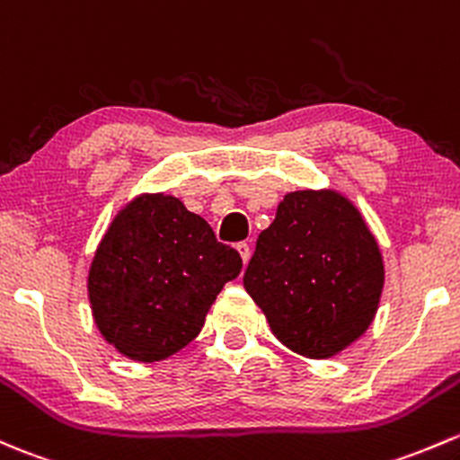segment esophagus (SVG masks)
Masks as SVG:
<instances>
[{
    "label": "esophagus",
    "mask_w": 460,
    "mask_h": 460,
    "mask_svg": "<svg viewBox=\"0 0 460 460\" xmlns=\"http://www.w3.org/2000/svg\"><path fill=\"white\" fill-rule=\"evenodd\" d=\"M235 249H238V253H240V258H243V262L244 264L249 262V258H251V246H249V243H238V246H235Z\"/></svg>",
    "instance_id": "1"
}]
</instances>
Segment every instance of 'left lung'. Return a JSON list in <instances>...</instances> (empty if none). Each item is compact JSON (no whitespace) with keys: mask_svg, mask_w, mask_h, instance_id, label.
<instances>
[{"mask_svg":"<svg viewBox=\"0 0 460 460\" xmlns=\"http://www.w3.org/2000/svg\"><path fill=\"white\" fill-rule=\"evenodd\" d=\"M244 288L284 346L326 359L370 326L384 262L352 202L335 191H293L260 234Z\"/></svg>","mask_w":460,"mask_h":460,"instance_id":"8db88e82","label":"left lung"}]
</instances>
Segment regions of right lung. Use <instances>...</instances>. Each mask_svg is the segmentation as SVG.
Returning <instances> with one entry per match:
<instances>
[{"mask_svg":"<svg viewBox=\"0 0 460 460\" xmlns=\"http://www.w3.org/2000/svg\"><path fill=\"white\" fill-rule=\"evenodd\" d=\"M240 270L238 251L217 243L178 198L141 196L116 216L92 262L94 322L129 359H165L196 340L217 293Z\"/></svg>","mask_w":460,"mask_h":460,"instance_id":"obj_1","label":"right lung"}]
</instances>
